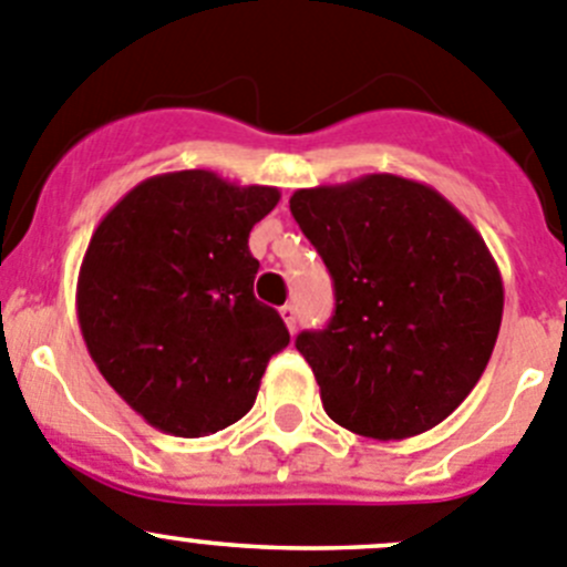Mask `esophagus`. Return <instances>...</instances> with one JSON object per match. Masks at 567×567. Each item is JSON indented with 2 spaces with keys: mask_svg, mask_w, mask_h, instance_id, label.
<instances>
[{
  "mask_svg": "<svg viewBox=\"0 0 567 567\" xmlns=\"http://www.w3.org/2000/svg\"><path fill=\"white\" fill-rule=\"evenodd\" d=\"M279 313H282V319H285V324H288V330L296 332V321H299V313H296L293 305H285V308L279 310Z\"/></svg>",
  "mask_w": 567,
  "mask_h": 567,
  "instance_id": "obj_1",
  "label": "esophagus"
}]
</instances>
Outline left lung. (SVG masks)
<instances>
[{
    "label": "left lung",
    "mask_w": 567,
    "mask_h": 567,
    "mask_svg": "<svg viewBox=\"0 0 567 567\" xmlns=\"http://www.w3.org/2000/svg\"><path fill=\"white\" fill-rule=\"evenodd\" d=\"M290 212L336 288L330 324L296 338L327 416L380 442L447 420L504 316L484 237L436 189L391 173L296 189Z\"/></svg>",
    "instance_id": "left-lung-1"
}]
</instances>
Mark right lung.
<instances>
[{
  "label": "right lung",
  "mask_w": 567,
  "mask_h": 567,
  "mask_svg": "<svg viewBox=\"0 0 567 567\" xmlns=\"http://www.w3.org/2000/svg\"><path fill=\"white\" fill-rule=\"evenodd\" d=\"M277 187L212 171L145 178L116 200L78 274V321L105 383L164 433L198 439L246 416L268 361L288 347L254 296V224Z\"/></svg>",
  "instance_id": "1"
}]
</instances>
